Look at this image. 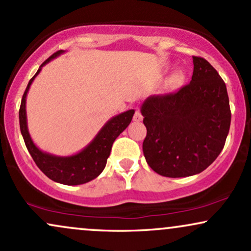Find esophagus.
<instances>
[{"instance_id": "esophagus-1", "label": "esophagus", "mask_w": 251, "mask_h": 251, "mask_svg": "<svg viewBox=\"0 0 251 251\" xmlns=\"http://www.w3.org/2000/svg\"><path fill=\"white\" fill-rule=\"evenodd\" d=\"M133 120H134L135 123H140L143 120V114H142V112L139 111V109H137V111H135Z\"/></svg>"}]
</instances>
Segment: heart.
Segmentation results:
<instances>
[{"instance_id": "b5f03b06", "label": "heart", "mask_w": 251, "mask_h": 251, "mask_svg": "<svg viewBox=\"0 0 251 251\" xmlns=\"http://www.w3.org/2000/svg\"><path fill=\"white\" fill-rule=\"evenodd\" d=\"M181 81H183V75H181V73H176L175 75L171 76V79H170V87L171 88H176L178 87V86L180 85Z\"/></svg>"}]
</instances>
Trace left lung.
I'll return each mask as SVG.
<instances>
[{
    "label": "left lung",
    "mask_w": 251,
    "mask_h": 251,
    "mask_svg": "<svg viewBox=\"0 0 251 251\" xmlns=\"http://www.w3.org/2000/svg\"><path fill=\"white\" fill-rule=\"evenodd\" d=\"M191 81L176 93L142 105L148 133L143 152L150 168L170 178L201 174L224 148L231 112L226 86L205 59L192 56Z\"/></svg>",
    "instance_id": "1"
}]
</instances>
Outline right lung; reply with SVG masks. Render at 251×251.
I'll list each match as a JSON object with an SVG mask.
<instances>
[{
  "mask_svg": "<svg viewBox=\"0 0 251 251\" xmlns=\"http://www.w3.org/2000/svg\"><path fill=\"white\" fill-rule=\"evenodd\" d=\"M63 50H57L53 55L48 57L45 62L40 66L36 74L28 82L24 97H22L21 106H20L19 118H20V129L28 151L34 159V162L41 171L51 180L56 183L65 184V185H80L87 181H91L102 172L105 169L107 158L111 153L112 145L117 137L131 123L132 117L134 114V109H128L124 113L111 118L102 128L98 132L94 139L81 150L79 153L61 157L54 155L40 150L31 140L27 125V113H25V98L29 91L31 82L34 81L37 74L42 70L43 66L50 60L55 59Z\"/></svg>",
  "mask_w": 251,
  "mask_h": 251,
  "instance_id": "add662e5",
  "label": "right lung"
}]
</instances>
